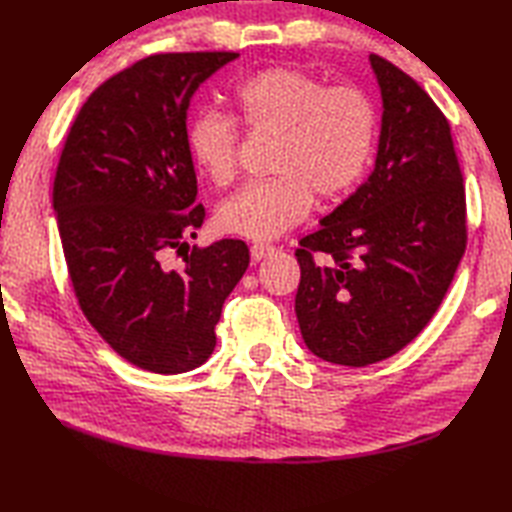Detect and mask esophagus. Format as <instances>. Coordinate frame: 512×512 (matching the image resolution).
Instances as JSON below:
<instances>
[{"label": "esophagus", "mask_w": 512, "mask_h": 512, "mask_svg": "<svg viewBox=\"0 0 512 512\" xmlns=\"http://www.w3.org/2000/svg\"><path fill=\"white\" fill-rule=\"evenodd\" d=\"M249 252H252V260H263L269 254H274L276 247L269 245V243H254L252 247H249Z\"/></svg>", "instance_id": "34e87169"}]
</instances>
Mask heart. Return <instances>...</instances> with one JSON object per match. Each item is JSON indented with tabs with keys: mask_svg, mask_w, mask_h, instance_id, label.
<instances>
[{
	"mask_svg": "<svg viewBox=\"0 0 512 512\" xmlns=\"http://www.w3.org/2000/svg\"><path fill=\"white\" fill-rule=\"evenodd\" d=\"M236 119L258 138H274L267 181L225 199L217 225L227 234L269 241L306 219L313 197L335 201L372 162L379 116L366 89L326 85L300 67L278 65L249 76L234 94ZM241 131L232 116L206 111L192 120V160L217 186L238 173Z\"/></svg>",
	"mask_w": 512,
	"mask_h": 512,
	"instance_id": "obj_1",
	"label": "heart"
}]
</instances>
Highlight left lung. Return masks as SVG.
<instances>
[{"label": "left lung", "mask_w": 512, "mask_h": 512, "mask_svg": "<svg viewBox=\"0 0 512 512\" xmlns=\"http://www.w3.org/2000/svg\"><path fill=\"white\" fill-rule=\"evenodd\" d=\"M370 63L383 96L377 164L295 249L304 344L350 368L388 359L418 337L467 249L449 120L410 74L379 54Z\"/></svg>", "instance_id": "8db88e82"}]
</instances>
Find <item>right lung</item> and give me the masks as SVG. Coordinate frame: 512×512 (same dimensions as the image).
Instances as JSON below:
<instances>
[{"label": "right lung", "instance_id": "right-lung-1", "mask_svg": "<svg viewBox=\"0 0 512 512\" xmlns=\"http://www.w3.org/2000/svg\"><path fill=\"white\" fill-rule=\"evenodd\" d=\"M238 52L153 54L113 74L78 111L52 206L78 304L100 337L157 374L199 368L223 302L249 265L236 238L188 247L206 219L188 149L197 87ZM182 265L173 268L169 252Z\"/></svg>", "mask_w": 512, "mask_h": 512}]
</instances>
